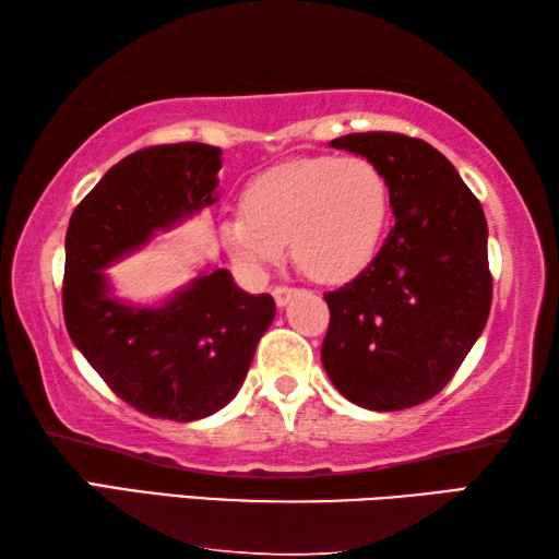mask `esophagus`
<instances>
[{
  "label": "esophagus",
  "mask_w": 559,
  "mask_h": 559,
  "mask_svg": "<svg viewBox=\"0 0 559 559\" xmlns=\"http://www.w3.org/2000/svg\"><path fill=\"white\" fill-rule=\"evenodd\" d=\"M290 296H293V288H288V286H276V288H273V300H276L278 308L286 306Z\"/></svg>",
  "instance_id": "esophagus-1"
}]
</instances>
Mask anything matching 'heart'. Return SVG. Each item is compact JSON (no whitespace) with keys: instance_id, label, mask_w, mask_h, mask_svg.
Returning a JSON list of instances; mask_svg holds the SVG:
<instances>
[{"instance_id":"heart-1","label":"heart","mask_w":559,"mask_h":559,"mask_svg":"<svg viewBox=\"0 0 559 559\" xmlns=\"http://www.w3.org/2000/svg\"><path fill=\"white\" fill-rule=\"evenodd\" d=\"M390 210V185L370 159L296 157L251 179L243 212L222 222V241L257 276L290 241V257L306 276L343 283L377 257Z\"/></svg>"}]
</instances>
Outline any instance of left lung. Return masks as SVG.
Masks as SVG:
<instances>
[{"mask_svg": "<svg viewBox=\"0 0 559 559\" xmlns=\"http://www.w3.org/2000/svg\"><path fill=\"white\" fill-rule=\"evenodd\" d=\"M330 145L382 169L394 226L370 266L325 293L320 357L349 402L400 412L439 394L484 333L493 298L484 206L419 138L353 132Z\"/></svg>", "mask_w": 559, "mask_h": 559, "instance_id": "8db88e82", "label": "left lung"}]
</instances>
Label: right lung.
<instances>
[{
    "instance_id": "right-lung-1",
    "label": "right lung",
    "mask_w": 559,
    "mask_h": 559,
    "mask_svg": "<svg viewBox=\"0 0 559 559\" xmlns=\"http://www.w3.org/2000/svg\"><path fill=\"white\" fill-rule=\"evenodd\" d=\"M222 150L177 143L112 165L75 206L66 231L63 320L103 382L153 419L194 421L229 404L276 316L226 269L194 278L157 308L112 298L106 273L155 231L216 202Z\"/></svg>"
}]
</instances>
